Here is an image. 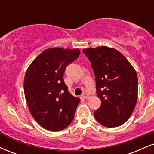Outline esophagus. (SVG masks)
I'll use <instances>...</instances> for the list:
<instances>
[{"label": "esophagus", "mask_w": 154, "mask_h": 154, "mask_svg": "<svg viewBox=\"0 0 154 154\" xmlns=\"http://www.w3.org/2000/svg\"><path fill=\"white\" fill-rule=\"evenodd\" d=\"M81 97H82V98H84V99H87V98H89V95L88 93H83Z\"/></svg>", "instance_id": "1"}]
</instances>
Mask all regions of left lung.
Returning <instances> with one entry per match:
<instances>
[{"label": "left lung", "instance_id": "8db88e82", "mask_svg": "<svg viewBox=\"0 0 154 154\" xmlns=\"http://www.w3.org/2000/svg\"><path fill=\"white\" fill-rule=\"evenodd\" d=\"M91 63L101 105L95 119L107 128L123 125L130 117L137 100V76L132 64L113 48L98 46L82 50Z\"/></svg>", "mask_w": 154, "mask_h": 154}]
</instances>
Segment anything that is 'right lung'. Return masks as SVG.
I'll list each match as a JSON object with an SVG mask.
<instances>
[{
	"instance_id": "add662e5",
	"label": "right lung",
	"mask_w": 154,
	"mask_h": 154,
	"mask_svg": "<svg viewBox=\"0 0 154 154\" xmlns=\"http://www.w3.org/2000/svg\"><path fill=\"white\" fill-rule=\"evenodd\" d=\"M80 50L50 48L26 69L24 95L29 112L40 126L60 131L69 125L80 99L68 91L63 79L65 69L79 57Z\"/></svg>"
}]
</instances>
